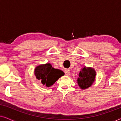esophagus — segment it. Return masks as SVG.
I'll return each instance as SVG.
<instances>
[{
    "mask_svg": "<svg viewBox=\"0 0 121 121\" xmlns=\"http://www.w3.org/2000/svg\"><path fill=\"white\" fill-rule=\"evenodd\" d=\"M64 73H65L66 75H69L70 74V72L68 69H65V70H64Z\"/></svg>",
    "mask_w": 121,
    "mask_h": 121,
    "instance_id": "1",
    "label": "esophagus"
}]
</instances>
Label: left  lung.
I'll return each instance as SVG.
<instances>
[{"label":"left lung","mask_w":121,"mask_h":121,"mask_svg":"<svg viewBox=\"0 0 121 121\" xmlns=\"http://www.w3.org/2000/svg\"><path fill=\"white\" fill-rule=\"evenodd\" d=\"M77 82L82 89L88 88L91 86L95 79L96 72L94 69L90 67H84L79 74Z\"/></svg>","instance_id":"1"}]
</instances>
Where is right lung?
Listing matches in <instances>:
<instances>
[{"instance_id": "1", "label": "right lung", "mask_w": 121, "mask_h": 121, "mask_svg": "<svg viewBox=\"0 0 121 121\" xmlns=\"http://www.w3.org/2000/svg\"><path fill=\"white\" fill-rule=\"evenodd\" d=\"M34 73L36 79L40 80L41 83L47 87L51 86L59 78L64 75L63 71L54 68L49 63L37 66Z\"/></svg>"}]
</instances>
